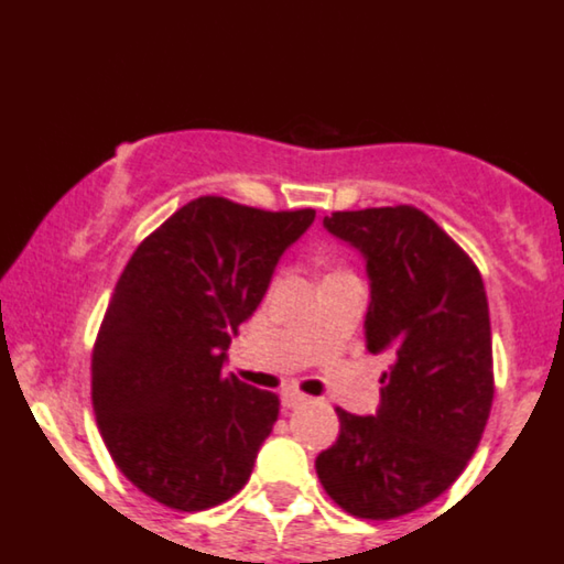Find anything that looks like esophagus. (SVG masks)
<instances>
[{
  "label": "esophagus",
  "instance_id": "34e87169",
  "mask_svg": "<svg viewBox=\"0 0 564 564\" xmlns=\"http://www.w3.org/2000/svg\"><path fill=\"white\" fill-rule=\"evenodd\" d=\"M281 402H283V408H286V411H292V408L305 405L307 397L302 394V391H297V389H286V391H283V394H281Z\"/></svg>",
  "mask_w": 564,
  "mask_h": 564
}]
</instances>
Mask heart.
Instances as JSON below:
<instances>
[{
    "mask_svg": "<svg viewBox=\"0 0 564 564\" xmlns=\"http://www.w3.org/2000/svg\"><path fill=\"white\" fill-rule=\"evenodd\" d=\"M335 272H343V270H335ZM335 272H332V275H335Z\"/></svg>",
    "mask_w": 564,
    "mask_h": 564,
    "instance_id": "1",
    "label": "heart"
}]
</instances>
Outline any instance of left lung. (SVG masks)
<instances>
[{
	"label": "left lung",
	"mask_w": 564,
	"mask_h": 564,
	"mask_svg": "<svg viewBox=\"0 0 564 564\" xmlns=\"http://www.w3.org/2000/svg\"><path fill=\"white\" fill-rule=\"evenodd\" d=\"M324 227L365 257L367 351H389L391 367L376 416L337 408L340 435L316 456L318 481L351 517H405L459 478L489 419L495 372L481 272L413 205L337 210Z\"/></svg>",
	"instance_id": "1"
}]
</instances>
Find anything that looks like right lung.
Here are the masks:
<instances>
[{
    "label": "right lung",
    "instance_id": "add662e5",
    "mask_svg": "<svg viewBox=\"0 0 564 564\" xmlns=\"http://www.w3.org/2000/svg\"><path fill=\"white\" fill-rule=\"evenodd\" d=\"M313 218L199 197L123 267L94 343L91 402L118 470L162 506L205 511L251 478L281 400L224 361Z\"/></svg>",
    "mask_w": 564,
    "mask_h": 564
}]
</instances>
